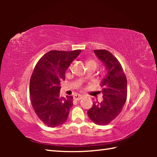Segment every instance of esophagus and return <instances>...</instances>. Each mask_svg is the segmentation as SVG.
Segmentation results:
<instances>
[{
    "label": "esophagus",
    "mask_w": 157,
    "mask_h": 157,
    "mask_svg": "<svg viewBox=\"0 0 157 157\" xmlns=\"http://www.w3.org/2000/svg\"><path fill=\"white\" fill-rule=\"evenodd\" d=\"M82 98H83V96H82V95H81L76 94V95H73V99L75 100H80Z\"/></svg>",
    "instance_id": "esophagus-1"
}]
</instances>
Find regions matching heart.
Listing matches in <instances>:
<instances>
[{"instance_id": "1", "label": "heart", "mask_w": 157, "mask_h": 157, "mask_svg": "<svg viewBox=\"0 0 157 157\" xmlns=\"http://www.w3.org/2000/svg\"><path fill=\"white\" fill-rule=\"evenodd\" d=\"M87 63H94V64H96V63H95V62L94 60H92V59H90V60H89L88 62H86V64Z\"/></svg>"}]
</instances>
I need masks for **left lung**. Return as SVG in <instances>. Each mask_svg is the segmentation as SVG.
I'll return each instance as SVG.
<instances>
[{
	"label": "left lung",
	"instance_id": "8db88e82",
	"mask_svg": "<svg viewBox=\"0 0 157 157\" xmlns=\"http://www.w3.org/2000/svg\"><path fill=\"white\" fill-rule=\"evenodd\" d=\"M94 53L105 66L107 74L100 82L103 100L94 103L87 114L94 123L107 125L118 116L125 104L127 78L118 60L106 50H95Z\"/></svg>",
	"mask_w": 157,
	"mask_h": 157
}]
</instances>
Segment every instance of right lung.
<instances>
[{
  "label": "right lung",
  "mask_w": 157,
  "mask_h": 157,
  "mask_svg": "<svg viewBox=\"0 0 157 157\" xmlns=\"http://www.w3.org/2000/svg\"><path fill=\"white\" fill-rule=\"evenodd\" d=\"M81 50H50L35 66L30 81L31 104L38 118L50 127H56L67 121L73 106V96L60 98V82Z\"/></svg>",
  "instance_id": "1"
}]
</instances>
